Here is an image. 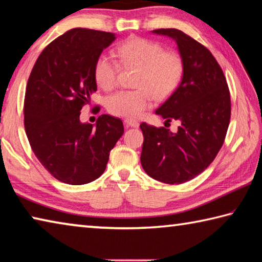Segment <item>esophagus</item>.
Returning <instances> with one entry per match:
<instances>
[{"mask_svg":"<svg viewBox=\"0 0 262 262\" xmlns=\"http://www.w3.org/2000/svg\"><path fill=\"white\" fill-rule=\"evenodd\" d=\"M124 124H125L127 127H138L139 126V123L137 121H132V119H125V121H124Z\"/></svg>","mask_w":262,"mask_h":262,"instance_id":"34e87169","label":"esophagus"}]
</instances>
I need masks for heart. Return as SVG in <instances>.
<instances>
[{
  "instance_id": "heart-1",
  "label": "heart",
  "mask_w": 262,
  "mask_h": 262,
  "mask_svg": "<svg viewBox=\"0 0 262 262\" xmlns=\"http://www.w3.org/2000/svg\"><path fill=\"white\" fill-rule=\"evenodd\" d=\"M116 57L123 67L137 68L134 91H118L106 98L110 114L125 118H139L152 105L153 96H169L183 75V60L174 51L145 38L134 37L116 47ZM119 65L108 53H102L94 63V79L98 87L109 91L117 80Z\"/></svg>"
}]
</instances>
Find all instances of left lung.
Here are the masks:
<instances>
[{"label": "left lung", "mask_w": 262, "mask_h": 262, "mask_svg": "<svg viewBox=\"0 0 262 262\" xmlns=\"http://www.w3.org/2000/svg\"><path fill=\"white\" fill-rule=\"evenodd\" d=\"M153 33L173 38L183 60V75L164 104L156 110L166 122L180 121L178 132L141 123L140 161L158 181L180 184L202 173L224 143L231 117L228 83L220 63L207 47L177 29Z\"/></svg>", "instance_id": "left-lung-1"}]
</instances>
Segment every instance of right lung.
Here are the masks:
<instances>
[{
    "mask_svg": "<svg viewBox=\"0 0 262 262\" xmlns=\"http://www.w3.org/2000/svg\"><path fill=\"white\" fill-rule=\"evenodd\" d=\"M115 33L76 28L50 42L29 76L24 126L37 159L63 183H89L105 170L110 151L124 134L123 122L101 115L96 125L80 111L96 92L94 63Z\"/></svg>",
    "mask_w": 262,
    "mask_h": 262,
    "instance_id": "obj_1",
    "label": "right lung"
}]
</instances>
